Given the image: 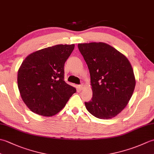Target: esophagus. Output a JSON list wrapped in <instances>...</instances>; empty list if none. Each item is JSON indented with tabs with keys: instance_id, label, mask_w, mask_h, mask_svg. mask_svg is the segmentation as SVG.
Segmentation results:
<instances>
[{
	"instance_id": "esophagus-1",
	"label": "esophagus",
	"mask_w": 154,
	"mask_h": 154,
	"mask_svg": "<svg viewBox=\"0 0 154 154\" xmlns=\"http://www.w3.org/2000/svg\"><path fill=\"white\" fill-rule=\"evenodd\" d=\"M83 87H84V85H83V84H82V85H79V89L80 90H82V89H83Z\"/></svg>"
}]
</instances>
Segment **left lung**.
Returning <instances> with one entry per match:
<instances>
[{
	"mask_svg": "<svg viewBox=\"0 0 154 154\" xmlns=\"http://www.w3.org/2000/svg\"><path fill=\"white\" fill-rule=\"evenodd\" d=\"M89 68L93 97L87 110L100 119H110L122 112L131 99L136 79L128 58L103 42L79 44Z\"/></svg>",
	"mask_w": 154,
	"mask_h": 154,
	"instance_id": "left-lung-1",
	"label": "left lung"
}]
</instances>
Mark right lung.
Segmentation results:
<instances>
[{"instance_id": "right-lung-1", "label": "right lung", "mask_w": 154, "mask_h": 154, "mask_svg": "<svg viewBox=\"0 0 154 154\" xmlns=\"http://www.w3.org/2000/svg\"><path fill=\"white\" fill-rule=\"evenodd\" d=\"M74 44H59L34 51L24 59L18 71L22 100L32 112L52 116L65 106L76 89L64 81V64Z\"/></svg>"}]
</instances>
